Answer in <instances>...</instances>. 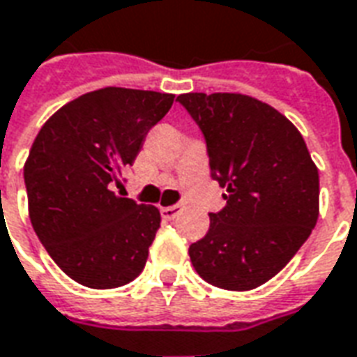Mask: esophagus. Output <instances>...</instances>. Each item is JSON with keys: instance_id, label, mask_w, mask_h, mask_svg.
<instances>
[{"instance_id": "34e87169", "label": "esophagus", "mask_w": 357, "mask_h": 357, "mask_svg": "<svg viewBox=\"0 0 357 357\" xmlns=\"http://www.w3.org/2000/svg\"><path fill=\"white\" fill-rule=\"evenodd\" d=\"M181 213V206H169V207H161V217L165 221H173L176 215Z\"/></svg>"}]
</instances>
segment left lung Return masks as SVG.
I'll return each instance as SVG.
<instances>
[{"label": "left lung", "mask_w": 357, "mask_h": 357, "mask_svg": "<svg viewBox=\"0 0 357 357\" xmlns=\"http://www.w3.org/2000/svg\"><path fill=\"white\" fill-rule=\"evenodd\" d=\"M206 136L209 169L227 206L188 248L202 279L252 290L273 279L302 248L319 217V171L300 130L246 93L176 98Z\"/></svg>", "instance_id": "obj_1"}]
</instances>
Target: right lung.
<instances>
[{
  "label": "right lung",
  "mask_w": 357,
  "mask_h": 357,
  "mask_svg": "<svg viewBox=\"0 0 357 357\" xmlns=\"http://www.w3.org/2000/svg\"><path fill=\"white\" fill-rule=\"evenodd\" d=\"M173 100L151 90H93L55 111L30 148V223L57 267L82 287L117 288L142 273L161 215L113 186Z\"/></svg>",
  "instance_id": "right-lung-1"
}]
</instances>
